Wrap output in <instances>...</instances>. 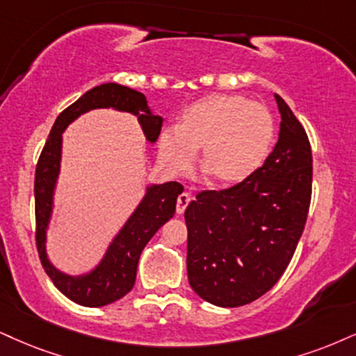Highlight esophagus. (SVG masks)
<instances>
[{
  "label": "esophagus",
  "mask_w": 356,
  "mask_h": 356,
  "mask_svg": "<svg viewBox=\"0 0 356 356\" xmlns=\"http://www.w3.org/2000/svg\"><path fill=\"white\" fill-rule=\"evenodd\" d=\"M190 195H188V193H181V195L178 196V201H177V213L178 214H183L185 213V209H186V206H188V203H190Z\"/></svg>",
  "instance_id": "obj_1"
}]
</instances>
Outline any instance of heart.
Returning a JSON list of instances; mask_svg holds the SVG:
<instances>
[{"label":"heart","instance_id":"b5f03b06","mask_svg":"<svg viewBox=\"0 0 356 356\" xmlns=\"http://www.w3.org/2000/svg\"><path fill=\"white\" fill-rule=\"evenodd\" d=\"M275 138V122L264 105L243 95L211 94L183 112L178 129L158 138V156L170 173H181L201 150L200 166L216 186L251 178L266 163Z\"/></svg>","mask_w":356,"mask_h":356}]
</instances>
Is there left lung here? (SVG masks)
<instances>
[{"instance_id": "obj_1", "label": "left lung", "mask_w": 356, "mask_h": 356, "mask_svg": "<svg viewBox=\"0 0 356 356\" xmlns=\"http://www.w3.org/2000/svg\"><path fill=\"white\" fill-rule=\"evenodd\" d=\"M279 140L251 178L203 191L185 211L191 289L218 307H241L274 287L296 252L312 196V150L280 95Z\"/></svg>"}]
</instances>
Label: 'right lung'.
<instances>
[{
    "label": "right lung",
    "instance_id": "obj_1",
    "mask_svg": "<svg viewBox=\"0 0 356 356\" xmlns=\"http://www.w3.org/2000/svg\"><path fill=\"white\" fill-rule=\"evenodd\" d=\"M112 108L137 117L147 142L155 143L163 118L148 107L142 92L107 82L95 86L59 113L52 125L36 166L34 200H36V244L44 270L67 299L84 307H104L127 296L137 279L140 254L153 234L173 218L178 195L183 186L177 181L148 185L134 213L117 231L104 256L94 267L81 274H69L52 264L47 254V231L56 209V190L63 161V134L72 122L90 111Z\"/></svg>",
    "mask_w": 356,
    "mask_h": 356
}]
</instances>
